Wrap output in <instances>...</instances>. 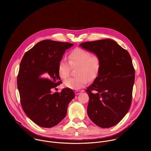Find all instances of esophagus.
<instances>
[{
	"label": "esophagus",
	"instance_id": "obj_1",
	"mask_svg": "<svg viewBox=\"0 0 151 151\" xmlns=\"http://www.w3.org/2000/svg\"><path fill=\"white\" fill-rule=\"evenodd\" d=\"M83 92V90H81V91H79V90H77V91H76L74 92H75V94L76 95H79V94H80L81 92Z\"/></svg>",
	"mask_w": 151,
	"mask_h": 151
}]
</instances>
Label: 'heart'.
Masks as SVG:
<instances>
[{
  "label": "heart",
  "mask_w": 151,
  "mask_h": 151,
  "mask_svg": "<svg viewBox=\"0 0 151 151\" xmlns=\"http://www.w3.org/2000/svg\"><path fill=\"white\" fill-rule=\"evenodd\" d=\"M101 66L100 58L82 48H76L70 53L68 62L61 59L58 65V72L62 79H66L70 76L71 68L78 67L77 77L70 78L64 82L65 86L78 90L85 86L89 82V78L93 80L96 77Z\"/></svg>",
  "instance_id": "1"
}]
</instances>
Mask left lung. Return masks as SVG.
<instances>
[{
    "mask_svg": "<svg viewBox=\"0 0 151 151\" xmlns=\"http://www.w3.org/2000/svg\"><path fill=\"white\" fill-rule=\"evenodd\" d=\"M98 55L101 66L98 77L87 88V113L98 126L109 128L119 123L128 112L132 101L135 70L127 50L114 41L105 39L80 43Z\"/></svg>",
    "mask_w": 151,
    "mask_h": 151,
    "instance_id": "obj_1",
    "label": "left lung"
}]
</instances>
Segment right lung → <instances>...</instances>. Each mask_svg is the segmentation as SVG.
I'll use <instances>...</instances> for the list:
<instances>
[{"mask_svg": "<svg viewBox=\"0 0 151 151\" xmlns=\"http://www.w3.org/2000/svg\"><path fill=\"white\" fill-rule=\"evenodd\" d=\"M74 44L43 40L27 51L22 59L17 76L22 108L36 124L50 128L66 116L68 104L75 97L67 88L60 92L52 89L62 83L58 65L66 49ZM42 76L43 78H40Z\"/></svg>", "mask_w": 151, "mask_h": 151, "instance_id": "add662e5", "label": "right lung"}]
</instances>
